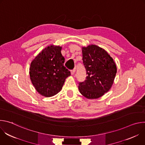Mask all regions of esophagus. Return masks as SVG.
<instances>
[{"label": "esophagus", "mask_w": 145, "mask_h": 145, "mask_svg": "<svg viewBox=\"0 0 145 145\" xmlns=\"http://www.w3.org/2000/svg\"><path fill=\"white\" fill-rule=\"evenodd\" d=\"M75 71H76V69H74L72 70V71H71V74H72V75H73V74H74Z\"/></svg>", "instance_id": "1"}]
</instances>
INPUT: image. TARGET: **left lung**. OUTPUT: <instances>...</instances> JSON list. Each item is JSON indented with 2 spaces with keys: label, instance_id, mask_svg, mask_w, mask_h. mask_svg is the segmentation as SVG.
<instances>
[{
  "label": "left lung",
  "instance_id": "left-lung-1",
  "mask_svg": "<svg viewBox=\"0 0 145 145\" xmlns=\"http://www.w3.org/2000/svg\"><path fill=\"white\" fill-rule=\"evenodd\" d=\"M82 53L87 76L79 83V91L87 99H98L111 89L117 72L116 64L106 50L96 45L82 47Z\"/></svg>",
  "mask_w": 145,
  "mask_h": 145
}]
</instances>
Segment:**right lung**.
Wrapping results in <instances>:
<instances>
[{
	"mask_svg": "<svg viewBox=\"0 0 145 145\" xmlns=\"http://www.w3.org/2000/svg\"><path fill=\"white\" fill-rule=\"evenodd\" d=\"M62 47L50 45L31 61L29 74L36 91L45 97H52L61 91L71 72L64 66Z\"/></svg>",
	"mask_w": 145,
	"mask_h": 145,
	"instance_id": "add662e5",
	"label": "right lung"
}]
</instances>
